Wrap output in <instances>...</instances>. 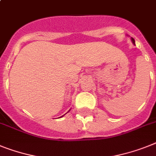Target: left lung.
I'll return each instance as SVG.
<instances>
[{"label": "left lung", "mask_w": 156, "mask_h": 156, "mask_svg": "<svg viewBox=\"0 0 156 156\" xmlns=\"http://www.w3.org/2000/svg\"><path fill=\"white\" fill-rule=\"evenodd\" d=\"M131 40H132V42H133V44H135V40H134V39H133V37H131Z\"/></svg>", "instance_id": "obj_1"}]
</instances>
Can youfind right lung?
I'll list each match as a JSON object with an SVG mask.
<instances>
[{"label":"right lung","mask_w":156,"mask_h":156,"mask_svg":"<svg viewBox=\"0 0 156 156\" xmlns=\"http://www.w3.org/2000/svg\"><path fill=\"white\" fill-rule=\"evenodd\" d=\"M70 110H69V111H70ZM69 111H68V112H69ZM63 116H64V115H63ZM60 116V117H62V116Z\"/></svg>","instance_id":"obj_1"}]
</instances>
